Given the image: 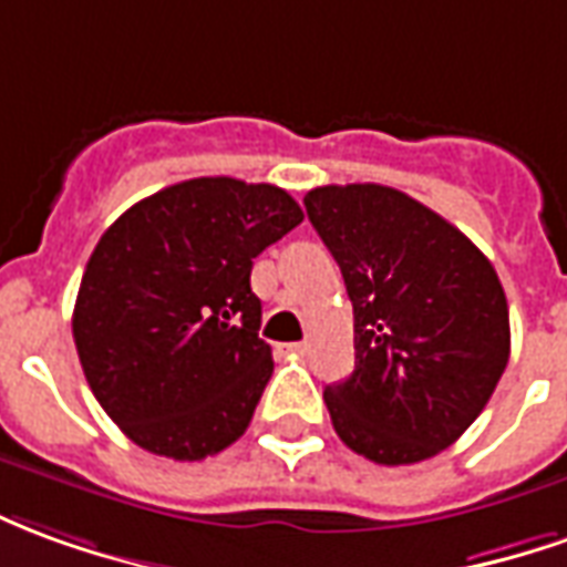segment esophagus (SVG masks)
I'll use <instances>...</instances> for the list:
<instances>
[{
  "label": "esophagus",
  "instance_id": "1",
  "mask_svg": "<svg viewBox=\"0 0 567 567\" xmlns=\"http://www.w3.org/2000/svg\"><path fill=\"white\" fill-rule=\"evenodd\" d=\"M280 351L292 357H305L308 354V344L305 341H292V344H280Z\"/></svg>",
  "mask_w": 567,
  "mask_h": 567
}]
</instances>
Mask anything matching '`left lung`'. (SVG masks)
Instances as JSON below:
<instances>
[{"label":"left lung","instance_id":"8db88e82","mask_svg":"<svg viewBox=\"0 0 567 567\" xmlns=\"http://www.w3.org/2000/svg\"><path fill=\"white\" fill-rule=\"evenodd\" d=\"M305 210L354 305V372L323 391L332 427L388 467L440 455L507 369L497 271L467 235L396 188L320 186Z\"/></svg>","mask_w":567,"mask_h":567}]
</instances>
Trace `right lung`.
<instances>
[{
    "instance_id": "add662e5",
    "label": "right lung",
    "mask_w": 567,
    "mask_h": 567,
    "mask_svg": "<svg viewBox=\"0 0 567 567\" xmlns=\"http://www.w3.org/2000/svg\"><path fill=\"white\" fill-rule=\"evenodd\" d=\"M302 219L284 188L200 176L148 195L103 231L72 339L127 440L200 461L247 431L275 369L259 339L252 259Z\"/></svg>"
}]
</instances>
